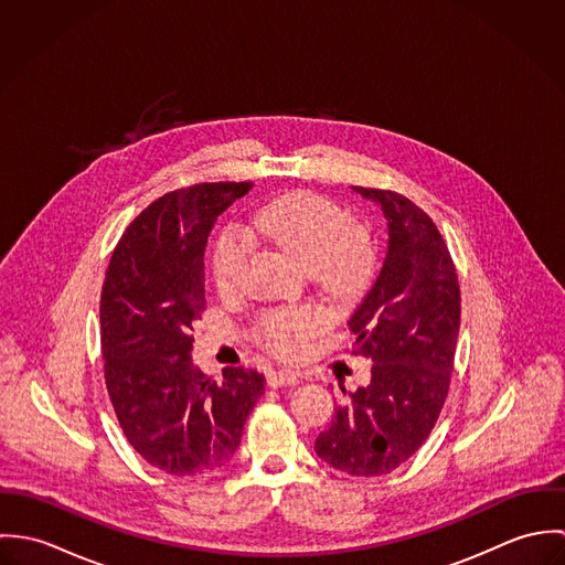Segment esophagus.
I'll return each mask as SVG.
<instances>
[{"mask_svg":"<svg viewBox=\"0 0 565 565\" xmlns=\"http://www.w3.org/2000/svg\"><path fill=\"white\" fill-rule=\"evenodd\" d=\"M267 383L269 387H285V385H296L298 383V376L289 370H271L267 374Z\"/></svg>","mask_w":565,"mask_h":565,"instance_id":"obj_1","label":"esophagus"}]
</instances>
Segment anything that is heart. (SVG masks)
I'll use <instances>...</instances> for the list:
<instances>
[{"label":"heart","instance_id":"1","mask_svg":"<svg viewBox=\"0 0 565 565\" xmlns=\"http://www.w3.org/2000/svg\"><path fill=\"white\" fill-rule=\"evenodd\" d=\"M247 234L231 226L215 243L213 278L220 291L239 289L252 239L274 243L307 269L332 294L361 289L374 267L370 235L354 226L345 211L318 193L294 191L265 204L247 224ZM328 326L322 309L300 307L271 311L260 318L256 337L276 354L294 356Z\"/></svg>","mask_w":565,"mask_h":565}]
</instances>
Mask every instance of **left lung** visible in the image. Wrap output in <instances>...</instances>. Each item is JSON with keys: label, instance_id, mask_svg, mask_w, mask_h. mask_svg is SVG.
Returning <instances> with one entry per match:
<instances>
[{"label": "left lung", "instance_id": "left-lung-1", "mask_svg": "<svg viewBox=\"0 0 565 565\" xmlns=\"http://www.w3.org/2000/svg\"><path fill=\"white\" fill-rule=\"evenodd\" d=\"M352 189L381 204L390 226L383 269L350 320L352 354L374 363L372 383L337 406L316 452L339 472L381 477L426 441L446 403L461 291L448 245L417 204L390 189Z\"/></svg>", "mask_w": 565, "mask_h": 565}]
</instances>
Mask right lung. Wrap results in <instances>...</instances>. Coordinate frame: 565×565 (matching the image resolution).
Listing matches in <instances>:
<instances>
[{
	"label": "right lung",
	"instance_id": "add662e5",
	"mask_svg": "<svg viewBox=\"0 0 565 565\" xmlns=\"http://www.w3.org/2000/svg\"><path fill=\"white\" fill-rule=\"evenodd\" d=\"M252 182H200L154 200L113 249L99 300L104 381L130 446L171 477L220 470L265 392L256 370L217 383L191 363L202 320L204 249L217 217Z\"/></svg>",
	"mask_w": 565,
	"mask_h": 565
}]
</instances>
